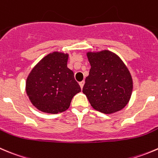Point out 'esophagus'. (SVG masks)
Masks as SVG:
<instances>
[{
	"label": "esophagus",
	"mask_w": 158,
	"mask_h": 158,
	"mask_svg": "<svg viewBox=\"0 0 158 158\" xmlns=\"http://www.w3.org/2000/svg\"><path fill=\"white\" fill-rule=\"evenodd\" d=\"M84 83H85V82H84V81H82V82H79V85H80L81 89H82V87H83V85H84Z\"/></svg>",
	"instance_id": "34e87169"
}]
</instances>
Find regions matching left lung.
I'll return each mask as SVG.
<instances>
[{
    "label": "left lung",
    "instance_id": "obj_1",
    "mask_svg": "<svg viewBox=\"0 0 158 158\" xmlns=\"http://www.w3.org/2000/svg\"><path fill=\"white\" fill-rule=\"evenodd\" d=\"M91 69L82 93L94 110L106 114L120 111L133 91L131 73L117 55L108 50L87 52Z\"/></svg>",
    "mask_w": 158,
    "mask_h": 158
}]
</instances>
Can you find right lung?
I'll return each instance as SVG.
<instances>
[{"mask_svg": "<svg viewBox=\"0 0 158 158\" xmlns=\"http://www.w3.org/2000/svg\"><path fill=\"white\" fill-rule=\"evenodd\" d=\"M69 54L54 52L47 55L29 73L26 93L38 110L47 113L68 110L73 96L81 91L74 73L67 67Z\"/></svg>", "mask_w": 158, "mask_h": 158, "instance_id": "right-lung-1", "label": "right lung"}]
</instances>
